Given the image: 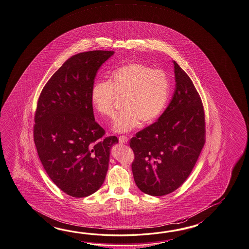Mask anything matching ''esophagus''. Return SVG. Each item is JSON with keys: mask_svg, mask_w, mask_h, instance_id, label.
<instances>
[{"mask_svg": "<svg viewBox=\"0 0 249 249\" xmlns=\"http://www.w3.org/2000/svg\"><path fill=\"white\" fill-rule=\"evenodd\" d=\"M118 139H119V142L122 143V144H124V143L128 142V138H127L126 136H120Z\"/></svg>", "mask_w": 249, "mask_h": 249, "instance_id": "1", "label": "esophagus"}]
</instances>
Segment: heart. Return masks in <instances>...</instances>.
<instances>
[{
	"mask_svg": "<svg viewBox=\"0 0 249 249\" xmlns=\"http://www.w3.org/2000/svg\"><path fill=\"white\" fill-rule=\"evenodd\" d=\"M169 91V77L164 70L129 63L111 72L108 82H95L91 89V103L98 113L112 119L115 95L124 96V109L114 121L113 131L124 133L139 126L141 121H155L167 104Z\"/></svg>",
	"mask_w": 249,
	"mask_h": 249,
	"instance_id": "b5f03b06",
	"label": "heart"
}]
</instances>
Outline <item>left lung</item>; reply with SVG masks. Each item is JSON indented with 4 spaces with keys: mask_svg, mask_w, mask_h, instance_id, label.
Returning a JSON list of instances; mask_svg holds the SVG:
<instances>
[{
    "mask_svg": "<svg viewBox=\"0 0 249 249\" xmlns=\"http://www.w3.org/2000/svg\"><path fill=\"white\" fill-rule=\"evenodd\" d=\"M176 89L158 121L131 138V164L145 194L172 193L187 180L205 143L204 105L190 76L174 61Z\"/></svg>",
    "mask_w": 249,
    "mask_h": 249,
    "instance_id": "1",
    "label": "left lung"
}]
</instances>
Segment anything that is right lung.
I'll use <instances>...</instances> for the list:
<instances>
[{
  "mask_svg": "<svg viewBox=\"0 0 249 249\" xmlns=\"http://www.w3.org/2000/svg\"><path fill=\"white\" fill-rule=\"evenodd\" d=\"M113 51L73 55L46 82L37 100L33 138L51 180L64 193L85 197L104 183L116 136L95 122L91 89Z\"/></svg>",
  "mask_w": 249,
  "mask_h": 249,
  "instance_id": "obj_1",
  "label": "right lung"
}]
</instances>
